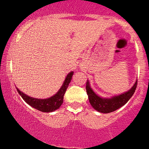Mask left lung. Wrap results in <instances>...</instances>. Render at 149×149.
Masks as SVG:
<instances>
[{
  "label": "left lung",
  "mask_w": 149,
  "mask_h": 149,
  "mask_svg": "<svg viewBox=\"0 0 149 149\" xmlns=\"http://www.w3.org/2000/svg\"><path fill=\"white\" fill-rule=\"evenodd\" d=\"M138 81H136L133 86L127 92L122 94L120 95L115 96L110 99H104L99 97L97 94L94 92L90 87L88 81L86 82V89L87 95L88 97V100L92 107L97 111L102 113H109L114 112L118 109L120 108L123 105L125 104L128 100L131 98L132 96L135 93L137 87Z\"/></svg>",
  "instance_id": "1"
}]
</instances>
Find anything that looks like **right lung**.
<instances>
[{
	"label": "right lung",
	"instance_id": "1",
	"mask_svg": "<svg viewBox=\"0 0 149 149\" xmlns=\"http://www.w3.org/2000/svg\"><path fill=\"white\" fill-rule=\"evenodd\" d=\"M73 74V71L68 73L66 76L65 81H64L63 84L59 89V91L57 92V94H55V95L49 97V98L45 99H45L44 100H41V99L32 98V97H30L25 94H24L17 88H16V89H17L18 93L22 97V99L32 107L43 112H53V111L58 109L63 102L64 94H65L66 89H67L68 86L69 84L71 81Z\"/></svg>",
	"mask_w": 149,
	"mask_h": 149
}]
</instances>
